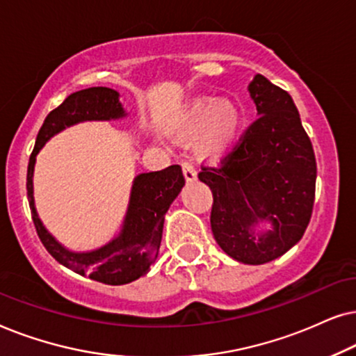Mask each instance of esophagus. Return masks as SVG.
<instances>
[{
    "instance_id": "34e87169",
    "label": "esophagus",
    "mask_w": 356,
    "mask_h": 356,
    "mask_svg": "<svg viewBox=\"0 0 356 356\" xmlns=\"http://www.w3.org/2000/svg\"><path fill=\"white\" fill-rule=\"evenodd\" d=\"M181 165H182V172H184V177H186V181L187 182L195 181V179H197V170H195V168H193V164L184 159L182 163H181Z\"/></svg>"
}]
</instances>
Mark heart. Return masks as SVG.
Here are the masks:
<instances>
[{"label":"heart","mask_w":356,"mask_h":356,"mask_svg":"<svg viewBox=\"0 0 356 356\" xmlns=\"http://www.w3.org/2000/svg\"><path fill=\"white\" fill-rule=\"evenodd\" d=\"M243 115L239 107L231 101L202 99L188 108L179 122L175 135L186 143L200 138V154L220 158L227 153L239 138Z\"/></svg>","instance_id":"obj_1"}]
</instances>
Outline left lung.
I'll use <instances>...</instances> for the list:
<instances>
[{
  "label": "left lung",
  "mask_w": 356,
  "mask_h": 356,
  "mask_svg": "<svg viewBox=\"0 0 356 356\" xmlns=\"http://www.w3.org/2000/svg\"><path fill=\"white\" fill-rule=\"evenodd\" d=\"M257 120L218 168L198 179L213 193L211 231L234 260L267 264L302 238L316 193V156L293 99L262 74L249 84ZM260 222L272 228L255 234Z\"/></svg>",
  "instance_id": "left-lung-1"
}]
</instances>
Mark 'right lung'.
<instances>
[{"mask_svg": "<svg viewBox=\"0 0 356 356\" xmlns=\"http://www.w3.org/2000/svg\"><path fill=\"white\" fill-rule=\"evenodd\" d=\"M118 92L111 88H88L70 94L47 115L27 165V198L37 234L56 262L106 285H125L148 273L158 257L164 215L182 191L186 179L179 164L156 172L138 174L130 192L122 229L111 243L88 252L66 249L42 225L34 203L35 156L51 136L66 127L86 120H115L125 117Z\"/></svg>", "mask_w": 356, "mask_h": 356, "instance_id": "right-lung-1", "label": "right lung"}]
</instances>
